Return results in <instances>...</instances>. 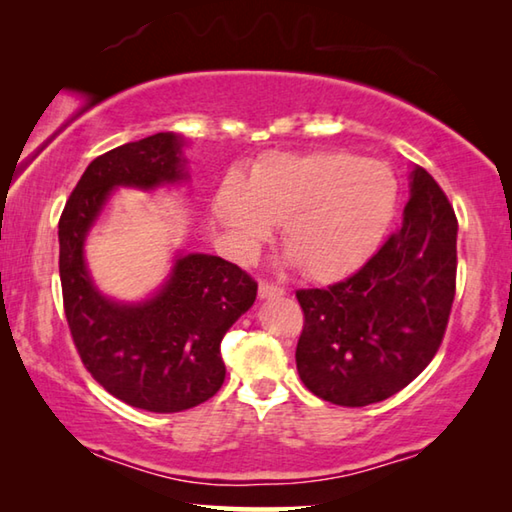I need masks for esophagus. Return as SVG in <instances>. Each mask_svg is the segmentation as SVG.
I'll return each mask as SVG.
<instances>
[{
  "instance_id": "obj_1",
  "label": "esophagus",
  "mask_w": 512,
  "mask_h": 512,
  "mask_svg": "<svg viewBox=\"0 0 512 512\" xmlns=\"http://www.w3.org/2000/svg\"><path fill=\"white\" fill-rule=\"evenodd\" d=\"M284 293L287 291H284L282 287H277V284H273V282H259V298L262 300L284 296Z\"/></svg>"
}]
</instances>
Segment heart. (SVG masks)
I'll list each match as a JSON object with an SVG mask.
<instances>
[{
	"label": "heart",
	"instance_id": "b5f03b06",
	"mask_svg": "<svg viewBox=\"0 0 512 512\" xmlns=\"http://www.w3.org/2000/svg\"><path fill=\"white\" fill-rule=\"evenodd\" d=\"M400 183L381 160L348 151L273 153L244 180L225 176L212 210L239 257L250 259L282 223L291 262L311 280L350 275L375 255L395 219Z\"/></svg>",
	"mask_w": 512,
	"mask_h": 512
}]
</instances>
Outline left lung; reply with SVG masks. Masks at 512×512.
<instances>
[{"label":"left lung","mask_w":512,"mask_h":512,"mask_svg":"<svg viewBox=\"0 0 512 512\" xmlns=\"http://www.w3.org/2000/svg\"><path fill=\"white\" fill-rule=\"evenodd\" d=\"M402 228L361 271L302 289L296 366L320 400L368 406L402 391L443 343L456 291L454 207L422 167L411 171Z\"/></svg>","instance_id":"left-lung-1"}]
</instances>
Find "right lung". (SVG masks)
Listing matches in <instances>:
<instances>
[{"mask_svg":"<svg viewBox=\"0 0 512 512\" xmlns=\"http://www.w3.org/2000/svg\"><path fill=\"white\" fill-rule=\"evenodd\" d=\"M185 144L183 135L155 133L99 155L58 221L65 316L81 361L110 395L153 413L185 411L216 395L225 379L223 336L257 298V282L237 264L185 250L140 302L108 298L92 280L85 239L112 192L185 183Z\"/></svg>","mask_w":512,"mask_h":512,"instance_id":"right-lung-1","label":"right lung"}]
</instances>
